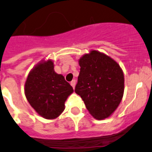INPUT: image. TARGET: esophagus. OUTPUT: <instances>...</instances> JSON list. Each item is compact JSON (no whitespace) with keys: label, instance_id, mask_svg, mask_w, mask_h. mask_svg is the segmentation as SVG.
Here are the masks:
<instances>
[{"label":"esophagus","instance_id":"obj_1","mask_svg":"<svg viewBox=\"0 0 152 152\" xmlns=\"http://www.w3.org/2000/svg\"><path fill=\"white\" fill-rule=\"evenodd\" d=\"M75 85H76V81L75 80H73V81H71V85L72 87H73V88H75Z\"/></svg>","mask_w":152,"mask_h":152}]
</instances>
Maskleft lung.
<instances>
[{"instance_id": "left-lung-1", "label": "left lung", "mask_w": 152, "mask_h": 152, "mask_svg": "<svg viewBox=\"0 0 152 152\" xmlns=\"http://www.w3.org/2000/svg\"><path fill=\"white\" fill-rule=\"evenodd\" d=\"M81 67L75 91L81 96L89 113L98 120L114 113L123 98V71L114 59L92 50L78 61Z\"/></svg>"}]
</instances>
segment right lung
<instances>
[{
    "label": "right lung",
    "instance_id": "right-lung-1",
    "mask_svg": "<svg viewBox=\"0 0 152 152\" xmlns=\"http://www.w3.org/2000/svg\"><path fill=\"white\" fill-rule=\"evenodd\" d=\"M73 88L57 74L51 60H42L29 72L24 85L28 102L40 116L55 119L65 108L64 102Z\"/></svg>",
    "mask_w": 152,
    "mask_h": 152
}]
</instances>
